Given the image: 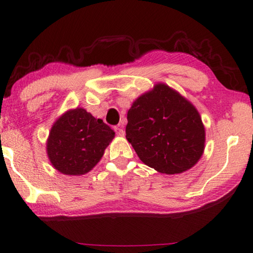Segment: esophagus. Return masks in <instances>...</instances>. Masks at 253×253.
Wrapping results in <instances>:
<instances>
[{"label":"esophagus","mask_w":253,"mask_h":253,"mask_svg":"<svg viewBox=\"0 0 253 253\" xmlns=\"http://www.w3.org/2000/svg\"><path fill=\"white\" fill-rule=\"evenodd\" d=\"M114 131H115V133H117L118 136H124V131L120 126H115Z\"/></svg>","instance_id":"esophagus-1"}]
</instances>
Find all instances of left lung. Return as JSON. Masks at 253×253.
Listing matches in <instances>:
<instances>
[{"instance_id":"1","label":"left lung","mask_w":253,"mask_h":253,"mask_svg":"<svg viewBox=\"0 0 253 253\" xmlns=\"http://www.w3.org/2000/svg\"><path fill=\"white\" fill-rule=\"evenodd\" d=\"M126 133L140 160L166 174L191 169L206 147L205 126L196 106L160 82L132 103Z\"/></svg>"}]
</instances>
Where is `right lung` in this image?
I'll list each match as a JSON object with an SVG mask.
<instances>
[{"label": "right lung", "instance_id": "1", "mask_svg": "<svg viewBox=\"0 0 253 253\" xmlns=\"http://www.w3.org/2000/svg\"><path fill=\"white\" fill-rule=\"evenodd\" d=\"M114 131L83 108L65 111L46 140L52 167L65 175H83L94 168L112 142Z\"/></svg>", "mask_w": 253, "mask_h": 253}]
</instances>
